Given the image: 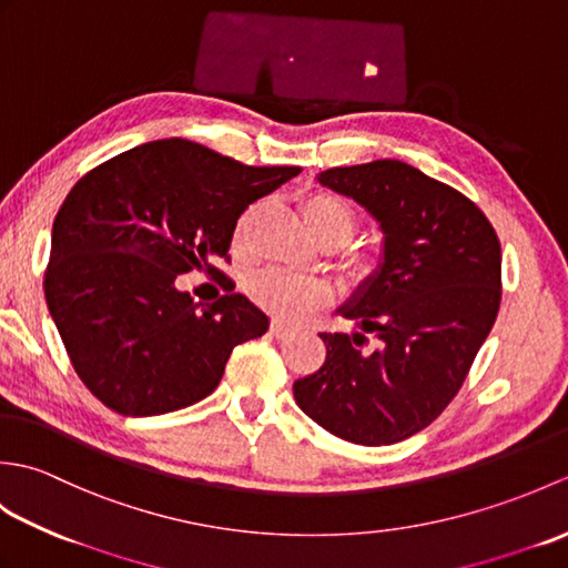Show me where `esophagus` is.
Returning <instances> with one entry per match:
<instances>
[{
  "instance_id": "1",
  "label": "esophagus",
  "mask_w": 568,
  "mask_h": 568,
  "mask_svg": "<svg viewBox=\"0 0 568 568\" xmlns=\"http://www.w3.org/2000/svg\"><path fill=\"white\" fill-rule=\"evenodd\" d=\"M293 332H295V329L291 327V324H285V322H277V320H275V322L271 324V334L277 336V339H285V336H291Z\"/></svg>"
}]
</instances>
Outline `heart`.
<instances>
[{"label":"heart","instance_id":"1","mask_svg":"<svg viewBox=\"0 0 568 568\" xmlns=\"http://www.w3.org/2000/svg\"><path fill=\"white\" fill-rule=\"evenodd\" d=\"M300 212H303V220L305 226L310 229V234L315 236L320 244H346V241L354 236L358 224L352 204L339 195H332V192H312V195H307L303 204H300ZM253 214H256V210H248L241 216L236 229L239 241L246 239ZM352 271L356 277H371L378 271V256H373V253H358V256L352 258ZM248 291L265 310H271L273 315L287 320L305 317L307 312L329 303L332 297L329 285L324 281L293 275L277 268H268L253 275Z\"/></svg>","mask_w":568,"mask_h":568}]
</instances>
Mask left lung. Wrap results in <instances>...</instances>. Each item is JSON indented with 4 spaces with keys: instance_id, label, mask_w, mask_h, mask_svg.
Segmentation results:
<instances>
[{
    "instance_id": "obj_1",
    "label": "left lung",
    "mask_w": 568,
    "mask_h": 568,
    "mask_svg": "<svg viewBox=\"0 0 568 568\" xmlns=\"http://www.w3.org/2000/svg\"><path fill=\"white\" fill-rule=\"evenodd\" d=\"M317 183L381 224L383 256L339 307L358 332L320 334L327 358L295 381V403L346 442H403L454 400L493 329L500 241L474 202L403 161L329 168ZM366 333L379 339L373 353Z\"/></svg>"
}]
</instances>
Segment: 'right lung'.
<instances>
[{
	"label": "right lung",
	"mask_w": 568,
	"mask_h": 568,
	"mask_svg": "<svg viewBox=\"0 0 568 568\" xmlns=\"http://www.w3.org/2000/svg\"><path fill=\"white\" fill-rule=\"evenodd\" d=\"M297 173L161 139L78 180L55 214L43 291L94 397L126 417L195 405L220 385L232 348L268 332L246 295L200 310L175 281L220 273L212 261L226 258L241 212Z\"/></svg>",
	"instance_id": "add662e5"
}]
</instances>
